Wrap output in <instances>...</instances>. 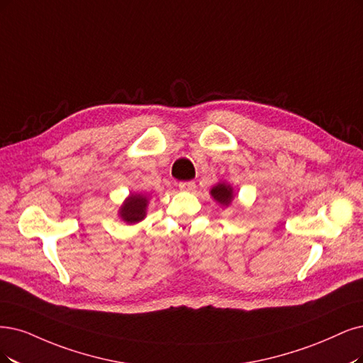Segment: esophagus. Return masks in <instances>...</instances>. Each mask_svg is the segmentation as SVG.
<instances>
[{
  "mask_svg": "<svg viewBox=\"0 0 363 363\" xmlns=\"http://www.w3.org/2000/svg\"><path fill=\"white\" fill-rule=\"evenodd\" d=\"M181 191H194L196 189V182L194 181H182L178 184Z\"/></svg>",
  "mask_w": 363,
  "mask_h": 363,
  "instance_id": "34e87169",
  "label": "esophagus"
}]
</instances>
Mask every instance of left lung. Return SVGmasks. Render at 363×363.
Listing matches in <instances>:
<instances>
[{
	"instance_id": "1",
	"label": "left lung",
	"mask_w": 363,
	"mask_h": 363,
	"mask_svg": "<svg viewBox=\"0 0 363 363\" xmlns=\"http://www.w3.org/2000/svg\"><path fill=\"white\" fill-rule=\"evenodd\" d=\"M211 194L221 205H229L232 202V199H233L232 186L225 185V184H218V185L213 186V189L211 190Z\"/></svg>"
}]
</instances>
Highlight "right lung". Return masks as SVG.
Returning a JSON list of instances; mask_svg holds the SVG:
<instances>
[{
  "label": "right lung",
  "instance_id": "1",
  "mask_svg": "<svg viewBox=\"0 0 363 363\" xmlns=\"http://www.w3.org/2000/svg\"><path fill=\"white\" fill-rule=\"evenodd\" d=\"M146 197L140 194H131L127 199V202L123 205V208H121V218L130 224L143 220L146 213Z\"/></svg>",
  "mask_w": 363,
  "mask_h": 363
}]
</instances>
